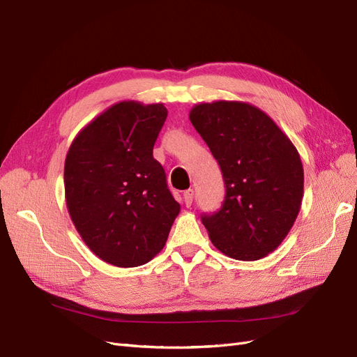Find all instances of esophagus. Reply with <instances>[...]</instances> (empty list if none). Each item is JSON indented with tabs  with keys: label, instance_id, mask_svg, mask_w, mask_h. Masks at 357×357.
<instances>
[{
	"label": "esophagus",
	"instance_id": "esophagus-1",
	"mask_svg": "<svg viewBox=\"0 0 357 357\" xmlns=\"http://www.w3.org/2000/svg\"><path fill=\"white\" fill-rule=\"evenodd\" d=\"M192 197H194V191L192 190H187L185 192H183V203H185V206H191Z\"/></svg>",
	"mask_w": 357,
	"mask_h": 357
}]
</instances>
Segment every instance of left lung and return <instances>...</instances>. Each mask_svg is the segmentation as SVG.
<instances>
[{
  "mask_svg": "<svg viewBox=\"0 0 357 357\" xmlns=\"http://www.w3.org/2000/svg\"><path fill=\"white\" fill-rule=\"evenodd\" d=\"M190 120L222 172V208L203 215L213 246L238 261L279 248L301 208V157L266 112L238 100L197 103Z\"/></svg>",
  "mask_w": 357,
  "mask_h": 357,
  "instance_id": "left-lung-1",
  "label": "left lung"
}]
</instances>
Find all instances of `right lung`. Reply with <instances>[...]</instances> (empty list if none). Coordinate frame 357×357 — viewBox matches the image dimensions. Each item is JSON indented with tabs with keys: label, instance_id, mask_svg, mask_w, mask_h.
<instances>
[{
	"label": "right lung",
	"instance_id": "right-lung-1",
	"mask_svg": "<svg viewBox=\"0 0 357 357\" xmlns=\"http://www.w3.org/2000/svg\"><path fill=\"white\" fill-rule=\"evenodd\" d=\"M166 117L163 103L123 100L91 120L68 149V212L89 249L111 266L151 261L181 211L153 157Z\"/></svg>",
	"mask_w": 357,
	"mask_h": 357
}]
</instances>
